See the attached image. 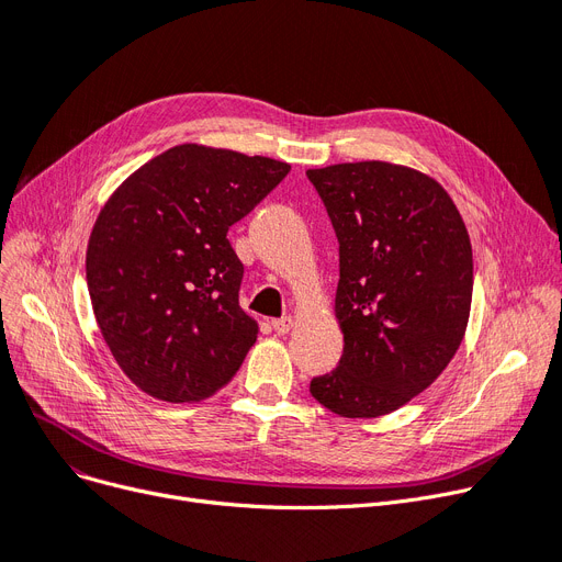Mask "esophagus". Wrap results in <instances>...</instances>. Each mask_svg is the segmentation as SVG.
<instances>
[{
    "label": "esophagus",
    "instance_id": "34e87169",
    "mask_svg": "<svg viewBox=\"0 0 562 562\" xmlns=\"http://www.w3.org/2000/svg\"><path fill=\"white\" fill-rule=\"evenodd\" d=\"M271 328H273V333L284 335V333H289V328H291V319H289V316H282V319H273V322H271Z\"/></svg>",
    "mask_w": 562,
    "mask_h": 562
}]
</instances>
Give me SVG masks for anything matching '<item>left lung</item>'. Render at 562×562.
Returning <instances> with one entry per match:
<instances>
[{"label":"left lung","mask_w":562,"mask_h":562,"mask_svg":"<svg viewBox=\"0 0 562 562\" xmlns=\"http://www.w3.org/2000/svg\"><path fill=\"white\" fill-rule=\"evenodd\" d=\"M339 243L337 368L310 393L341 418H379L441 374L473 299L469 232L448 192L381 160L307 169Z\"/></svg>","instance_id":"8db88e82"}]
</instances>
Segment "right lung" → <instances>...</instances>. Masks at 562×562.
Returning <instances> with one entry per match:
<instances>
[{
  "instance_id": "1",
  "label": "right lung",
  "mask_w": 562,
  "mask_h": 562,
  "mask_svg": "<svg viewBox=\"0 0 562 562\" xmlns=\"http://www.w3.org/2000/svg\"><path fill=\"white\" fill-rule=\"evenodd\" d=\"M289 165L181 144L128 177L87 248L95 322L124 374L165 402L221 390L259 335L238 307L243 263L227 232Z\"/></svg>"
}]
</instances>
